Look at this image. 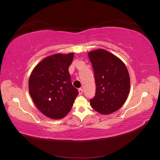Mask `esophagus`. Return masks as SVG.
Listing matches in <instances>:
<instances>
[{"mask_svg":"<svg viewBox=\"0 0 160 160\" xmlns=\"http://www.w3.org/2000/svg\"><path fill=\"white\" fill-rule=\"evenodd\" d=\"M78 93H79V95H82L83 93V89L80 88V89H78Z\"/></svg>","mask_w":160,"mask_h":160,"instance_id":"34e87169","label":"esophagus"}]
</instances>
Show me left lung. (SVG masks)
<instances>
[{
    "mask_svg": "<svg viewBox=\"0 0 160 160\" xmlns=\"http://www.w3.org/2000/svg\"><path fill=\"white\" fill-rule=\"evenodd\" d=\"M93 68L96 94L90 100L94 110L108 115L122 107L130 90V77L125 64L104 49L88 53Z\"/></svg>",
    "mask_w": 160,
    "mask_h": 160,
    "instance_id": "obj_1",
    "label": "left lung"
}]
</instances>
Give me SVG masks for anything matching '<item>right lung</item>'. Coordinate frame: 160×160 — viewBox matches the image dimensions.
Returning <instances> with one entry per match:
<instances>
[{
    "label": "right lung",
    "instance_id": "right-lung-1",
    "mask_svg": "<svg viewBox=\"0 0 160 160\" xmlns=\"http://www.w3.org/2000/svg\"><path fill=\"white\" fill-rule=\"evenodd\" d=\"M73 58V53L47 57L37 64L29 77L30 96L38 110L47 117L64 118L78 95L68 70Z\"/></svg>",
    "mask_w": 160,
    "mask_h": 160
}]
</instances>
